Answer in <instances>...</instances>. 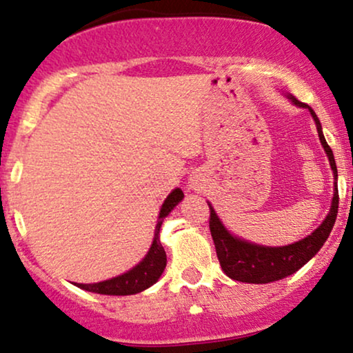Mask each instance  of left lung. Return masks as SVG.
Here are the masks:
<instances>
[{
	"instance_id": "obj_1",
	"label": "left lung",
	"mask_w": 353,
	"mask_h": 353,
	"mask_svg": "<svg viewBox=\"0 0 353 353\" xmlns=\"http://www.w3.org/2000/svg\"><path fill=\"white\" fill-rule=\"evenodd\" d=\"M289 99L295 106L309 109L315 124H317L319 139L323 145V151L330 161V168L334 171V199H332L330 212L327 214L325 221L319 225L310 236L303 237L302 241L294 242V244L282 247H265L257 245L252 242H247L244 239H239L229 232L217 217L216 210L209 204L210 219L209 229L212 234L214 245H216L217 259L221 262L222 270L225 275L234 281L247 282V283H269L281 281L283 277H289L297 272L302 265L319 252L320 247L325 244L327 237L330 236L332 228L335 224L339 212V189H337V165H335L334 152L330 145L327 144L325 137L322 134V125L317 114L314 112L309 104H303L297 98L289 94Z\"/></svg>"
}]
</instances>
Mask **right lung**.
<instances>
[{"label": "right lung", "mask_w": 353, "mask_h": 353, "mask_svg": "<svg viewBox=\"0 0 353 353\" xmlns=\"http://www.w3.org/2000/svg\"><path fill=\"white\" fill-rule=\"evenodd\" d=\"M184 197V192L181 189H174L168 196V199L164 201L163 208H161L159 219H157L156 230H154V241L151 249L143 261L139 262L136 267H132L131 270L123 275H117L114 279H109V281L98 282V283H74L79 289L88 290V292L94 294H103V295H132L137 292H143V290L151 287L152 283L157 282V279L161 277V274L164 272L165 257L164 247L159 241V230L163 225L164 217L168 216L171 210L176 208L177 204Z\"/></svg>", "instance_id": "obj_1"}]
</instances>
